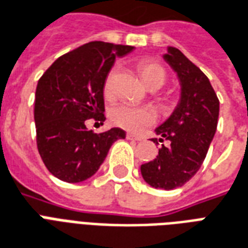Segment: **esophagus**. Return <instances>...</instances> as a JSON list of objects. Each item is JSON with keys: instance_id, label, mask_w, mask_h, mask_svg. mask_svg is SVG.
Here are the masks:
<instances>
[{"instance_id": "obj_1", "label": "esophagus", "mask_w": 248, "mask_h": 248, "mask_svg": "<svg viewBox=\"0 0 248 248\" xmlns=\"http://www.w3.org/2000/svg\"><path fill=\"white\" fill-rule=\"evenodd\" d=\"M126 139L131 140V141H141V137L133 135V133H126Z\"/></svg>"}]
</instances>
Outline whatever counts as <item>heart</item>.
<instances>
[{"label": "heart", "mask_w": 248, "mask_h": 248, "mask_svg": "<svg viewBox=\"0 0 248 248\" xmlns=\"http://www.w3.org/2000/svg\"><path fill=\"white\" fill-rule=\"evenodd\" d=\"M139 73L142 81L150 90L161 89L167 81V72L165 66L152 59H144L137 65ZM116 68L109 70L103 83V94L106 98L112 95L113 78ZM109 119L113 125L120 126L126 131L137 132L144 126L152 125L155 122V113L148 107H132L128 104H117L109 111Z\"/></svg>", "instance_id": "heart-1"}]
</instances>
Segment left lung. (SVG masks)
<instances>
[{"label": "left lung", "mask_w": 248, "mask_h": 248, "mask_svg": "<svg viewBox=\"0 0 248 248\" xmlns=\"http://www.w3.org/2000/svg\"><path fill=\"white\" fill-rule=\"evenodd\" d=\"M165 60L178 73L182 99L170 119L155 129L162 145L153 161L141 165V174L154 188L182 187L196 174L205 159L217 129L219 100L209 79L178 48L170 46ZM157 142V139H153Z\"/></svg>", "instance_id": "1"}]
</instances>
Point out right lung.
I'll list each match as a JSON object with an SVG mask.
<instances>
[{
  "label": "right lung",
  "mask_w": 248,
  "mask_h": 248,
  "mask_svg": "<svg viewBox=\"0 0 248 248\" xmlns=\"http://www.w3.org/2000/svg\"><path fill=\"white\" fill-rule=\"evenodd\" d=\"M132 49L112 43H86L59 57L39 79L33 107L36 145L48 171L62 182L89 179L111 145L125 139L120 128L94 133L85 122L94 119L103 124L106 76L117 56Z\"/></svg>",
  "instance_id": "obj_1"
}]
</instances>
